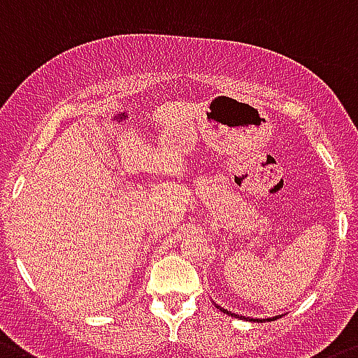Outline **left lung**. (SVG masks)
<instances>
[{
	"instance_id": "8db88e82",
	"label": "left lung",
	"mask_w": 358,
	"mask_h": 358,
	"mask_svg": "<svg viewBox=\"0 0 358 358\" xmlns=\"http://www.w3.org/2000/svg\"><path fill=\"white\" fill-rule=\"evenodd\" d=\"M216 308L220 309V311H224L225 315H231V317H236V318H244V320H253V322H264V320H267V322H271V320H276V317H271V318H251V317H242V315H235V313H231V311H227V309H224L222 308V306H218V304H215Z\"/></svg>"
}]
</instances>
